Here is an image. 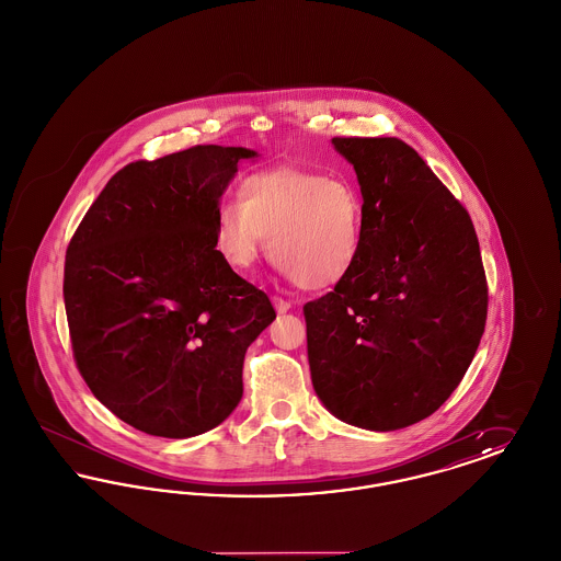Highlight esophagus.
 <instances>
[{"label": "esophagus", "instance_id": "obj_1", "mask_svg": "<svg viewBox=\"0 0 561 561\" xmlns=\"http://www.w3.org/2000/svg\"><path fill=\"white\" fill-rule=\"evenodd\" d=\"M273 305H275V311H277V313H288L290 307H293L288 300H284V298H279V296H273Z\"/></svg>", "mask_w": 561, "mask_h": 561}]
</instances>
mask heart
<instances>
[{
  "label": "heart",
  "instance_id": "obj_1",
  "mask_svg": "<svg viewBox=\"0 0 561 561\" xmlns=\"http://www.w3.org/2000/svg\"><path fill=\"white\" fill-rule=\"evenodd\" d=\"M305 290L341 284L355 267L364 238V199L347 179L282 168L250 176L241 199L222 202L214 243L236 268L267 252Z\"/></svg>",
  "mask_w": 561,
  "mask_h": 561
}]
</instances>
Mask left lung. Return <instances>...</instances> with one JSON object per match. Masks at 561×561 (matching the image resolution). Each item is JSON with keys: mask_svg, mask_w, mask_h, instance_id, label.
I'll return each instance as SVG.
<instances>
[{"mask_svg": "<svg viewBox=\"0 0 561 561\" xmlns=\"http://www.w3.org/2000/svg\"><path fill=\"white\" fill-rule=\"evenodd\" d=\"M364 197L353 271L302 307L313 389L343 423L396 431L453 396L480 347L488 284L469 213L400 138L336 136Z\"/></svg>", "mask_w": 561, "mask_h": 561, "instance_id": "left-lung-1", "label": "left lung"}]
</instances>
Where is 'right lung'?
<instances>
[{
	"instance_id": "add662e5",
	"label": "right lung",
	"mask_w": 561,
	"mask_h": 561,
	"mask_svg": "<svg viewBox=\"0 0 561 561\" xmlns=\"http://www.w3.org/2000/svg\"><path fill=\"white\" fill-rule=\"evenodd\" d=\"M245 147L197 145L111 176L65 259L73 357L94 398L149 435L220 425L243 396V355L275 320L267 294L214 243L218 199Z\"/></svg>"
}]
</instances>
